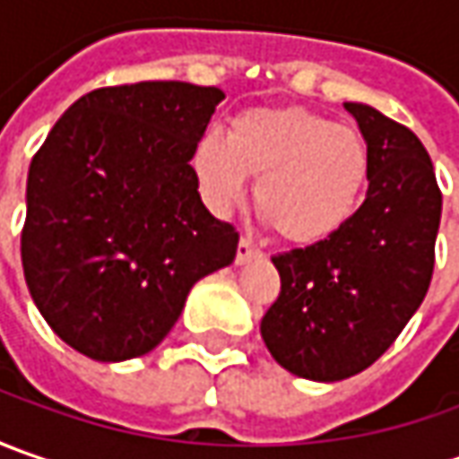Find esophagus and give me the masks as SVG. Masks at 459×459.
Segmentation results:
<instances>
[{
    "label": "esophagus",
    "mask_w": 459,
    "mask_h": 459,
    "mask_svg": "<svg viewBox=\"0 0 459 459\" xmlns=\"http://www.w3.org/2000/svg\"><path fill=\"white\" fill-rule=\"evenodd\" d=\"M260 255H263V253H260V247H257L253 239L250 238L239 239L238 257H235V263H238V265H245V263H250V260H255V257Z\"/></svg>",
    "instance_id": "esophagus-1"
}]
</instances>
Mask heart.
Returning <instances> with one entry per match:
<instances>
[{
  "mask_svg": "<svg viewBox=\"0 0 459 459\" xmlns=\"http://www.w3.org/2000/svg\"><path fill=\"white\" fill-rule=\"evenodd\" d=\"M206 206L230 214L257 178L255 209L275 235L316 245L358 214L370 184V148L355 127L301 107L247 109L227 137L206 133L191 155Z\"/></svg>",
  "mask_w": 459,
  "mask_h": 459,
  "instance_id": "1",
  "label": "heart"
}]
</instances>
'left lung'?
Masks as SVG:
<instances>
[{
  "label": "left lung",
  "instance_id": "1",
  "mask_svg": "<svg viewBox=\"0 0 459 459\" xmlns=\"http://www.w3.org/2000/svg\"><path fill=\"white\" fill-rule=\"evenodd\" d=\"M370 148V184L352 221L308 247L273 255L281 293L260 322L278 365L344 380L396 342L429 291L442 191L409 127L347 101Z\"/></svg>",
  "mask_w": 459,
  "mask_h": 459
}]
</instances>
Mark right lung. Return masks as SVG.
<instances>
[{
    "mask_svg": "<svg viewBox=\"0 0 459 459\" xmlns=\"http://www.w3.org/2000/svg\"><path fill=\"white\" fill-rule=\"evenodd\" d=\"M224 94L186 81L94 89L53 125L27 173L22 268L63 342L99 362L163 342L191 286L239 235L209 214L191 155Z\"/></svg>",
    "mask_w": 459,
    "mask_h": 459,
    "instance_id": "obj_1",
    "label": "right lung"
}]
</instances>
